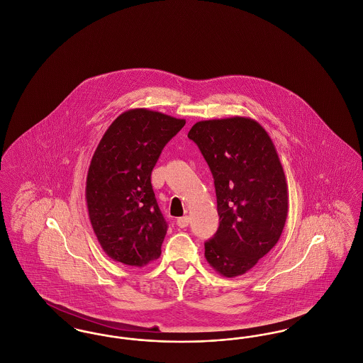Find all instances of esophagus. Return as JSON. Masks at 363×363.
<instances>
[{
    "mask_svg": "<svg viewBox=\"0 0 363 363\" xmlns=\"http://www.w3.org/2000/svg\"><path fill=\"white\" fill-rule=\"evenodd\" d=\"M189 225V216H182V218H178L177 219V225L181 227V228H185Z\"/></svg>",
    "mask_w": 363,
    "mask_h": 363,
    "instance_id": "obj_1",
    "label": "esophagus"
}]
</instances>
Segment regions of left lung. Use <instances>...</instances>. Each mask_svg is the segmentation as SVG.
Returning <instances> with one entry per match:
<instances>
[{
	"label": "left lung",
	"instance_id": "8db88e82",
	"mask_svg": "<svg viewBox=\"0 0 363 363\" xmlns=\"http://www.w3.org/2000/svg\"><path fill=\"white\" fill-rule=\"evenodd\" d=\"M213 175L219 228L204 243L208 264L225 277L250 271L277 245L289 191L277 148L247 117L196 122L188 133Z\"/></svg>",
	"mask_w": 363,
	"mask_h": 363
}]
</instances>
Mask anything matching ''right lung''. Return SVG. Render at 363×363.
Returning <instances> with one entry per match:
<instances>
[{
    "mask_svg": "<svg viewBox=\"0 0 363 363\" xmlns=\"http://www.w3.org/2000/svg\"><path fill=\"white\" fill-rule=\"evenodd\" d=\"M185 122L132 108L104 132L86 174V200L94 233L110 259L138 268L159 259L167 223L156 203L151 173Z\"/></svg>",
    "mask_w": 363,
    "mask_h": 363,
    "instance_id": "add662e5",
    "label": "right lung"
}]
</instances>
